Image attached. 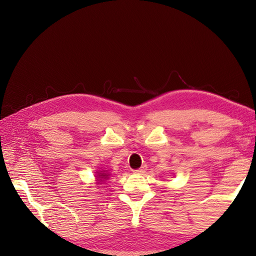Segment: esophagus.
Returning <instances> with one entry per match:
<instances>
[{
  "mask_svg": "<svg viewBox=\"0 0 256 256\" xmlns=\"http://www.w3.org/2000/svg\"><path fill=\"white\" fill-rule=\"evenodd\" d=\"M148 170V166L146 165H143L140 168H138V170H134L133 172L134 174H138V175H143V174Z\"/></svg>",
  "mask_w": 256,
  "mask_h": 256,
  "instance_id": "esophagus-1",
  "label": "esophagus"
}]
</instances>
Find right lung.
Listing matches in <instances>:
<instances>
[{
	"label": "right lung",
	"mask_w": 256,
	"mask_h": 256,
	"mask_svg": "<svg viewBox=\"0 0 256 256\" xmlns=\"http://www.w3.org/2000/svg\"><path fill=\"white\" fill-rule=\"evenodd\" d=\"M106 177H108L106 174H100L99 172V177H98V178H104V179H106ZM99 180H101V179H99Z\"/></svg>",
	"instance_id": "add662e5"
}]
</instances>
